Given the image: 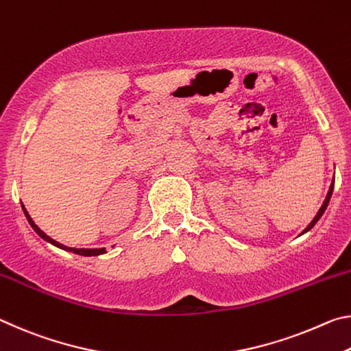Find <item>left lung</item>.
<instances>
[{
  "label": "left lung",
  "mask_w": 351,
  "mask_h": 351,
  "mask_svg": "<svg viewBox=\"0 0 351 351\" xmlns=\"http://www.w3.org/2000/svg\"><path fill=\"white\" fill-rule=\"evenodd\" d=\"M332 188H335V182H332L331 183V186H330V191H328V194H326V199H325V202H324V205H322L320 206V210L317 211V215H315V217H314V219L311 221V223H309V226L305 228V232H308V230H311L313 227H314V223L315 222H317L319 219H320V216L322 215H324V211L326 210V206H328V202H330V197H331V194H332ZM305 232H303V233H305Z\"/></svg>",
  "instance_id": "left-lung-1"
}]
</instances>
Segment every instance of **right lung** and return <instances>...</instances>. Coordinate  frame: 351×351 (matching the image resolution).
I'll return each mask as SVG.
<instances>
[{
    "instance_id": "1",
    "label": "right lung",
    "mask_w": 351,
    "mask_h": 351,
    "mask_svg": "<svg viewBox=\"0 0 351 351\" xmlns=\"http://www.w3.org/2000/svg\"><path fill=\"white\" fill-rule=\"evenodd\" d=\"M23 210H25V206H23ZM25 215H26V217H27V221H29V223H31V227L36 230L37 232V234L40 238H43L45 241H48V243H51V244H54V245H57V247H60V249H63V250H71L73 254H77V255H84V256H96V255H101V254H106V249H70V247H65L63 244H60V243H57V241H54L53 238H49L48 234L46 233H43L42 230H40L36 223H34V221L31 219V216L27 215V211L25 210Z\"/></svg>"
}]
</instances>
